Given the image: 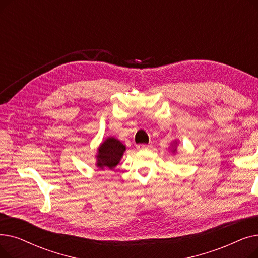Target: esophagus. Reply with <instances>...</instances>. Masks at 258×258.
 Segmentation results:
<instances>
[{
    "mask_svg": "<svg viewBox=\"0 0 258 258\" xmlns=\"http://www.w3.org/2000/svg\"><path fill=\"white\" fill-rule=\"evenodd\" d=\"M152 147L151 144H139L137 145V148L139 151H145V150H150V148Z\"/></svg>",
    "mask_w": 258,
    "mask_h": 258,
    "instance_id": "34e87169",
    "label": "esophagus"
}]
</instances>
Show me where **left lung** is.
Listing matches in <instances>:
<instances>
[{
	"label": "left lung",
	"instance_id": "obj_1",
	"mask_svg": "<svg viewBox=\"0 0 258 258\" xmlns=\"http://www.w3.org/2000/svg\"><path fill=\"white\" fill-rule=\"evenodd\" d=\"M177 146H178V141L174 140V141L171 143V153H173V154L177 153Z\"/></svg>",
	"mask_w": 258,
	"mask_h": 258
}]
</instances>
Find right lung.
I'll list each match as a JSON object with an SVG mask.
<instances>
[{
	"label": "right lung",
	"instance_id": "1",
	"mask_svg": "<svg viewBox=\"0 0 258 258\" xmlns=\"http://www.w3.org/2000/svg\"><path fill=\"white\" fill-rule=\"evenodd\" d=\"M125 151V145L120 140L112 136L107 137L99 144L97 148V154L95 156V158H96L95 165L101 170L105 168L114 169L119 164Z\"/></svg>",
	"mask_w": 258,
	"mask_h": 258
}]
</instances>
